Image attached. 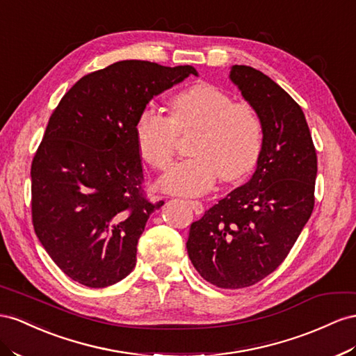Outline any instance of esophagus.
Instances as JSON below:
<instances>
[{
  "instance_id": "obj_1",
  "label": "esophagus",
  "mask_w": 356,
  "mask_h": 356,
  "mask_svg": "<svg viewBox=\"0 0 356 356\" xmlns=\"http://www.w3.org/2000/svg\"><path fill=\"white\" fill-rule=\"evenodd\" d=\"M187 204L191 207V209L195 211L196 216L204 214V205H202V202H199V200H187Z\"/></svg>"
}]
</instances>
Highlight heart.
<instances>
[{"mask_svg":"<svg viewBox=\"0 0 356 356\" xmlns=\"http://www.w3.org/2000/svg\"><path fill=\"white\" fill-rule=\"evenodd\" d=\"M196 131L190 157L161 179L169 193L197 196L214 186L217 177L238 181L253 170L264 147V126L252 104L234 103L225 91L196 83L169 102V117L145 111L138 120L136 136L142 157L152 168L166 170L179 136Z\"/></svg>","mask_w":356,"mask_h":356,"instance_id":"heart-1","label":"heart"}]
</instances>
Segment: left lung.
<instances>
[{
  "instance_id": "8db88e82",
  "label": "left lung",
  "mask_w": 356,
  "mask_h": 356,
  "mask_svg": "<svg viewBox=\"0 0 356 356\" xmlns=\"http://www.w3.org/2000/svg\"><path fill=\"white\" fill-rule=\"evenodd\" d=\"M264 126L253 177L191 223L187 252L222 289L248 287L275 271L313 213L318 157L304 112L271 78L248 65L229 74Z\"/></svg>"
}]
</instances>
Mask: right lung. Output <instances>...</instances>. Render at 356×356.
Returning a JSON list of instances; mask_svg holds the SVG:
<instances>
[{
    "label": "right lung",
    "mask_w": 356,
    "mask_h": 356,
    "mask_svg": "<svg viewBox=\"0 0 356 356\" xmlns=\"http://www.w3.org/2000/svg\"><path fill=\"white\" fill-rule=\"evenodd\" d=\"M195 67L126 60L83 76L52 112L31 165L37 238L72 280L106 287L136 265L157 204L143 195L138 120Z\"/></svg>",
    "instance_id": "obj_1"
}]
</instances>
